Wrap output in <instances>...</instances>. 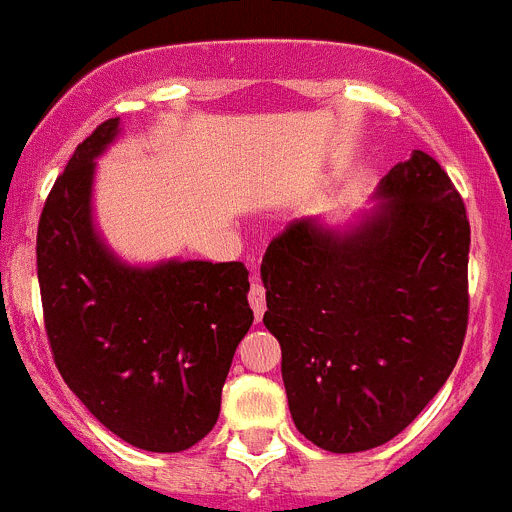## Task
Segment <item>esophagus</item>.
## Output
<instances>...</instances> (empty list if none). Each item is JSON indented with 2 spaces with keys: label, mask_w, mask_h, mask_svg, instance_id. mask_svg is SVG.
I'll list each match as a JSON object with an SVG mask.
<instances>
[{
  "label": "esophagus",
  "mask_w": 512,
  "mask_h": 512,
  "mask_svg": "<svg viewBox=\"0 0 512 512\" xmlns=\"http://www.w3.org/2000/svg\"><path fill=\"white\" fill-rule=\"evenodd\" d=\"M249 307H252V312H255L257 320L263 317V312H265V289L257 281H252V286H249Z\"/></svg>",
  "instance_id": "34e87169"
}]
</instances>
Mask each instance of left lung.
I'll use <instances>...</instances> for the list:
<instances>
[{
    "label": "left lung",
    "mask_w": 512,
    "mask_h": 512,
    "mask_svg": "<svg viewBox=\"0 0 512 512\" xmlns=\"http://www.w3.org/2000/svg\"><path fill=\"white\" fill-rule=\"evenodd\" d=\"M349 229L291 221L260 265L296 429L330 453L393 440L453 372L468 325L466 208L424 150Z\"/></svg>",
    "instance_id": "1"
}]
</instances>
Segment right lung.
Segmentation results:
<instances>
[{"instance_id":"add662e5","label":"right lung","mask_w":512,"mask_h":512,"mask_svg":"<svg viewBox=\"0 0 512 512\" xmlns=\"http://www.w3.org/2000/svg\"><path fill=\"white\" fill-rule=\"evenodd\" d=\"M119 135L98 124L72 153L38 221L46 336L59 375L114 435L150 453L192 448L218 422L231 359L255 320L242 263L135 268L93 226L96 158Z\"/></svg>"}]
</instances>
